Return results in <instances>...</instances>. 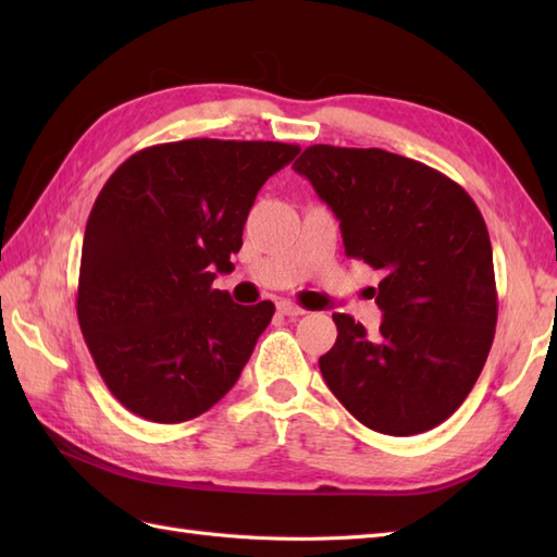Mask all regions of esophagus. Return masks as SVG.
<instances>
[{
  "label": "esophagus",
  "instance_id": "esophagus-1",
  "mask_svg": "<svg viewBox=\"0 0 557 557\" xmlns=\"http://www.w3.org/2000/svg\"><path fill=\"white\" fill-rule=\"evenodd\" d=\"M277 311L282 315H289V318H297V315L306 313V309H301V306L294 304V301H277Z\"/></svg>",
  "mask_w": 557,
  "mask_h": 557
}]
</instances>
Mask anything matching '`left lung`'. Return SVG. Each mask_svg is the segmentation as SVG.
<instances>
[{
	"mask_svg": "<svg viewBox=\"0 0 557 557\" xmlns=\"http://www.w3.org/2000/svg\"><path fill=\"white\" fill-rule=\"evenodd\" d=\"M339 220L349 258L381 270L377 333L335 313L318 359L354 419L417 435L453 417L479 381L498 323L493 248L457 182L381 148L309 146L292 164Z\"/></svg>",
	"mask_w": 557,
	"mask_h": 557,
	"instance_id": "1",
	"label": "left lung"
}]
</instances>
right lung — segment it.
<instances>
[{
  "label": "right lung",
  "instance_id": "right-lung-1",
  "mask_svg": "<svg viewBox=\"0 0 557 557\" xmlns=\"http://www.w3.org/2000/svg\"><path fill=\"white\" fill-rule=\"evenodd\" d=\"M277 140L188 138L134 152L102 186L83 236L76 315L110 393L156 423L191 421L239 381L275 304L212 287L242 248Z\"/></svg>",
  "mask_w": 557,
  "mask_h": 557
}]
</instances>
